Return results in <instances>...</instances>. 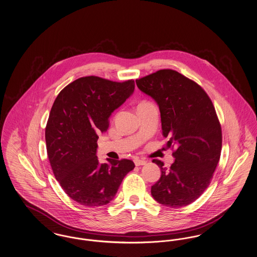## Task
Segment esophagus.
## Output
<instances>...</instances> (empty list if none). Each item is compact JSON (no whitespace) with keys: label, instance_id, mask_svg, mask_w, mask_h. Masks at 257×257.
Listing matches in <instances>:
<instances>
[{"label":"esophagus","instance_id":"obj_1","mask_svg":"<svg viewBox=\"0 0 257 257\" xmlns=\"http://www.w3.org/2000/svg\"><path fill=\"white\" fill-rule=\"evenodd\" d=\"M134 163L136 166H144V165L147 164V161L146 160L135 159Z\"/></svg>","mask_w":257,"mask_h":257}]
</instances>
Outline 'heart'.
<instances>
[{"label": "heart", "mask_w": 257, "mask_h": 257, "mask_svg": "<svg viewBox=\"0 0 257 257\" xmlns=\"http://www.w3.org/2000/svg\"><path fill=\"white\" fill-rule=\"evenodd\" d=\"M147 101H143V102H141L140 104H143V103H147Z\"/></svg>", "instance_id": "1"}]
</instances>
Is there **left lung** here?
<instances>
[{
  "label": "left lung",
  "mask_w": 257,
  "mask_h": 257,
  "mask_svg": "<svg viewBox=\"0 0 257 257\" xmlns=\"http://www.w3.org/2000/svg\"><path fill=\"white\" fill-rule=\"evenodd\" d=\"M138 87L153 98L161 112L164 137L173 150L174 163L161 169L151 195L171 208L189 205L206 190L221 151V127L205 90L195 81L172 69H161L136 80Z\"/></svg>",
  "instance_id": "8db88e82"
}]
</instances>
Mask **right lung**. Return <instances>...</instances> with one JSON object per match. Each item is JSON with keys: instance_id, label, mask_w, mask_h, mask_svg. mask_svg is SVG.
I'll return each mask as SVG.
<instances>
[{"instance_id": "right-lung-1", "label": "right lung", "mask_w": 257, "mask_h": 257, "mask_svg": "<svg viewBox=\"0 0 257 257\" xmlns=\"http://www.w3.org/2000/svg\"><path fill=\"white\" fill-rule=\"evenodd\" d=\"M134 80L113 82L86 76L65 86L56 98L45 128L47 155L62 190L88 207L108 204L133 161L96 156L98 134L109 128L111 112L133 93Z\"/></svg>"}]
</instances>
